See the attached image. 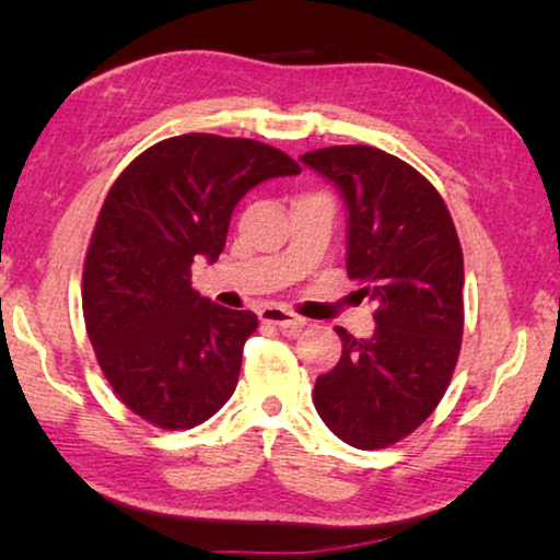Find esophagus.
Segmentation results:
<instances>
[{
  "mask_svg": "<svg viewBox=\"0 0 560 560\" xmlns=\"http://www.w3.org/2000/svg\"><path fill=\"white\" fill-rule=\"evenodd\" d=\"M259 318L264 320V324H271V326H277L281 334H287V336H296L299 330L306 326V318H301V316H296V314H291V311H287V308H279V306H267V308H261L259 311Z\"/></svg>",
  "mask_w": 560,
  "mask_h": 560,
  "instance_id": "1",
  "label": "esophagus"
}]
</instances>
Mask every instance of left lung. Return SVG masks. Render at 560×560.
Returning <instances> with one entry per match:
<instances>
[{
    "instance_id": "1",
    "label": "left lung",
    "mask_w": 560,
    "mask_h": 560,
    "mask_svg": "<svg viewBox=\"0 0 560 560\" xmlns=\"http://www.w3.org/2000/svg\"><path fill=\"white\" fill-rule=\"evenodd\" d=\"M301 163L348 207V277L375 303V334L336 328L343 355L316 377L314 405L336 438L383 450L415 432L447 393L464 330V259L442 195L385 150L334 145Z\"/></svg>"
}]
</instances>
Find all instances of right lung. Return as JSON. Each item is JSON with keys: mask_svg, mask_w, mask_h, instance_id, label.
Returning a JSON list of instances; mask_svg holds the SVG:
<instances>
[{"mask_svg": "<svg viewBox=\"0 0 560 560\" xmlns=\"http://www.w3.org/2000/svg\"><path fill=\"white\" fill-rule=\"evenodd\" d=\"M299 173L259 140L187 132L140 153L108 189L83 261V320L113 393L145 422L192 430L232 397L259 320L202 299L192 264L220 259L254 185Z\"/></svg>", "mask_w": 560, "mask_h": 560, "instance_id": "obj_1", "label": "right lung"}]
</instances>
